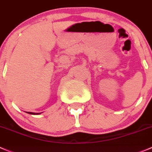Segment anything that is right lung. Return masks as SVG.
Segmentation results:
<instances>
[{
  "label": "right lung",
  "mask_w": 152,
  "mask_h": 152,
  "mask_svg": "<svg viewBox=\"0 0 152 152\" xmlns=\"http://www.w3.org/2000/svg\"><path fill=\"white\" fill-rule=\"evenodd\" d=\"M26 113H29V114H33V115H38V114H40V113H33V112H26Z\"/></svg>",
  "instance_id": "1"
}]
</instances>
